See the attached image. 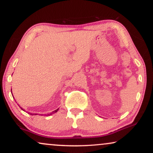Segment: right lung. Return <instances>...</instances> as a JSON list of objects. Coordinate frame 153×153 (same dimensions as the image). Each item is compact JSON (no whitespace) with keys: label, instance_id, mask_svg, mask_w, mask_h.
<instances>
[{"label":"right lung","instance_id":"right-lung-1","mask_svg":"<svg viewBox=\"0 0 153 153\" xmlns=\"http://www.w3.org/2000/svg\"><path fill=\"white\" fill-rule=\"evenodd\" d=\"M21 109H22V110H23V109H22V108H21ZM58 109H59V108H58V109H56V110H55V111H53V112H52L51 113H50V114H48V115H51V114H52V113H56V112H57V111H58Z\"/></svg>","mask_w":153,"mask_h":153}]
</instances>
